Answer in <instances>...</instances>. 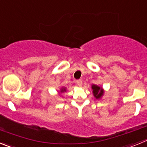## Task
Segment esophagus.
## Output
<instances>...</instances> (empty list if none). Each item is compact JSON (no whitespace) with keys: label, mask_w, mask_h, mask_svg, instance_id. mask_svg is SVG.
Listing matches in <instances>:
<instances>
[{"label":"esophagus","mask_w":147,"mask_h":147,"mask_svg":"<svg viewBox=\"0 0 147 147\" xmlns=\"http://www.w3.org/2000/svg\"><path fill=\"white\" fill-rule=\"evenodd\" d=\"M76 85H77L79 87H82V81L81 80H76Z\"/></svg>","instance_id":"obj_1"}]
</instances>
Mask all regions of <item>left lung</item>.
I'll return each instance as SVG.
<instances>
[{
  "label": "left lung",
  "mask_w": 147,
  "mask_h": 147,
  "mask_svg": "<svg viewBox=\"0 0 147 147\" xmlns=\"http://www.w3.org/2000/svg\"><path fill=\"white\" fill-rule=\"evenodd\" d=\"M92 89H93V95H94V96L96 98H99L100 97L103 95L104 92L103 90L100 88V87L97 86V85H92Z\"/></svg>",
  "instance_id": "1"
}]
</instances>
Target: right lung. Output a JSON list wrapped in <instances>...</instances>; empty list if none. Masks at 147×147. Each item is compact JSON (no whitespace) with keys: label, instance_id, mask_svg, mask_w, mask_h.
<instances>
[{"label":"right lung","instance_id":"1","mask_svg":"<svg viewBox=\"0 0 147 147\" xmlns=\"http://www.w3.org/2000/svg\"><path fill=\"white\" fill-rule=\"evenodd\" d=\"M65 91V89H62V90H61V92H64Z\"/></svg>","mask_w":147,"mask_h":147}]
</instances>
